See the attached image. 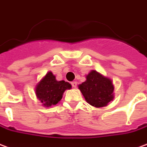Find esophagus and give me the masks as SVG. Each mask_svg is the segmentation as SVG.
I'll list each match as a JSON object with an SVG mask.
<instances>
[{
    "label": "esophagus",
    "instance_id": "esophagus-1",
    "mask_svg": "<svg viewBox=\"0 0 147 147\" xmlns=\"http://www.w3.org/2000/svg\"><path fill=\"white\" fill-rule=\"evenodd\" d=\"M71 84H72L73 88H76L77 87V85H78V83H77V81H73L72 83H71Z\"/></svg>",
    "mask_w": 147,
    "mask_h": 147
}]
</instances>
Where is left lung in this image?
Here are the masks:
<instances>
[{
  "instance_id": "obj_1",
  "label": "left lung",
  "mask_w": 147,
  "mask_h": 147,
  "mask_svg": "<svg viewBox=\"0 0 147 147\" xmlns=\"http://www.w3.org/2000/svg\"><path fill=\"white\" fill-rule=\"evenodd\" d=\"M88 103L96 108L107 107L114 98L113 81L96 70L86 75V81L78 85Z\"/></svg>"
}]
</instances>
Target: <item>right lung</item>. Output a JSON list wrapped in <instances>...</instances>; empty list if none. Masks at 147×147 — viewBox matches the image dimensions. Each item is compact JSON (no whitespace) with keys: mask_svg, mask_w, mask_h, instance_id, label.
I'll return each mask as SVG.
<instances>
[{"mask_svg":"<svg viewBox=\"0 0 147 147\" xmlns=\"http://www.w3.org/2000/svg\"><path fill=\"white\" fill-rule=\"evenodd\" d=\"M71 84L65 81H57L51 71H49L35 87V94L42 106L51 107L58 104L66 90L71 89Z\"/></svg>","mask_w":147,"mask_h":147,"instance_id":"obj_1","label":"right lung"}]
</instances>
